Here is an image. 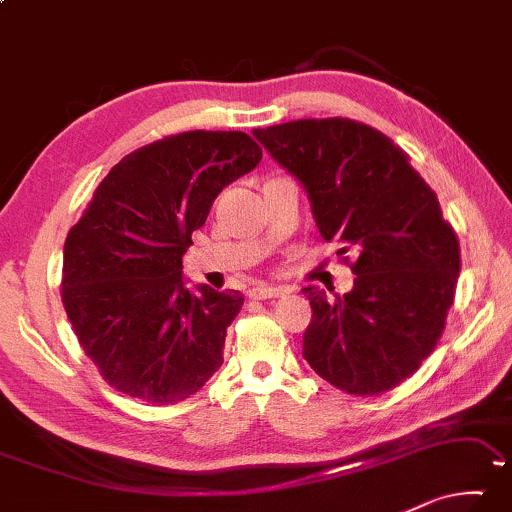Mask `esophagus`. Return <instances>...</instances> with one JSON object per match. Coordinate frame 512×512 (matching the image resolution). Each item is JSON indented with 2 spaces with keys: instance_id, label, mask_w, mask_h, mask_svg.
<instances>
[{
  "instance_id": "34e87169",
  "label": "esophagus",
  "mask_w": 512,
  "mask_h": 512,
  "mask_svg": "<svg viewBox=\"0 0 512 512\" xmlns=\"http://www.w3.org/2000/svg\"><path fill=\"white\" fill-rule=\"evenodd\" d=\"M248 296H250V298H257V300H266V298H278V296H282V287H271V285H255V287H250Z\"/></svg>"
}]
</instances>
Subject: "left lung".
Here are the masks:
<instances>
[{"instance_id":"obj_1","label":"left lung","mask_w":512,"mask_h":512,"mask_svg":"<svg viewBox=\"0 0 512 512\" xmlns=\"http://www.w3.org/2000/svg\"><path fill=\"white\" fill-rule=\"evenodd\" d=\"M253 134L303 182L321 237L355 273L344 296L303 289L312 305L303 358L346 394L394 389L435 351L456 296L460 243L435 191L399 145L358 120H291Z\"/></svg>"}]
</instances>
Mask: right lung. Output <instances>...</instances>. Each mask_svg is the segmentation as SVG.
I'll use <instances>...</instances> for the list:
<instances>
[{
    "mask_svg": "<svg viewBox=\"0 0 512 512\" xmlns=\"http://www.w3.org/2000/svg\"><path fill=\"white\" fill-rule=\"evenodd\" d=\"M262 148L243 132H182L143 145L97 186L63 246L61 300L100 376L132 399L173 405L214 376L243 296L182 280L191 234Z\"/></svg>",
    "mask_w": 512,
    "mask_h": 512,
    "instance_id": "obj_1",
    "label": "right lung"
}]
</instances>
